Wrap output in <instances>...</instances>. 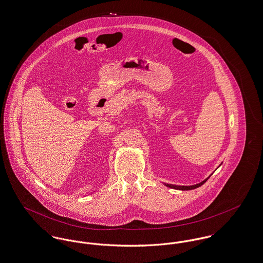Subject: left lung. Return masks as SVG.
Listing matches in <instances>:
<instances>
[{"label":"left lung","instance_id":"1","mask_svg":"<svg viewBox=\"0 0 263 263\" xmlns=\"http://www.w3.org/2000/svg\"><path fill=\"white\" fill-rule=\"evenodd\" d=\"M210 177V176H209ZM208 177V178H209ZM208 178H205L204 180H203L202 182H200V183H197V184H195V185H175V184H168V183H166L165 185L166 186H168V187H172V189H175V190H181V191H189V190H194V189H197V187H199V186H201L202 184H204V182L208 180Z\"/></svg>","mask_w":263,"mask_h":263}]
</instances>
